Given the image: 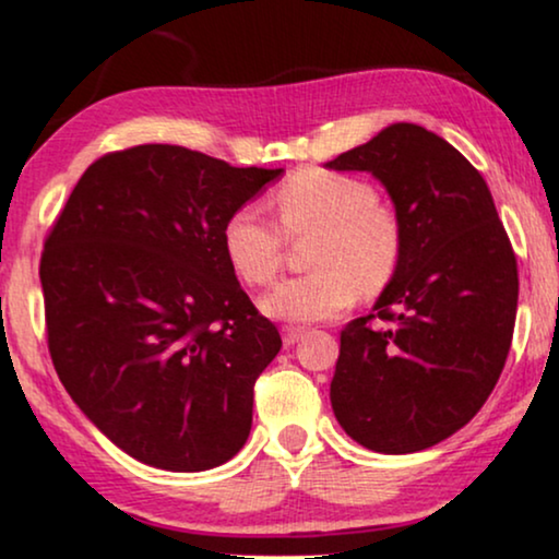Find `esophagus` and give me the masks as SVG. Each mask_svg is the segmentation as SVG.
I'll list each match as a JSON object with an SVG mask.
<instances>
[{
	"label": "esophagus",
	"mask_w": 559,
	"mask_h": 559,
	"mask_svg": "<svg viewBox=\"0 0 559 559\" xmlns=\"http://www.w3.org/2000/svg\"><path fill=\"white\" fill-rule=\"evenodd\" d=\"M302 334H306L302 326H282V342H285V347H293L295 342H300Z\"/></svg>",
	"instance_id": "34e87169"
}]
</instances>
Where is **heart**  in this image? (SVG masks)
Listing matches in <instances>:
<instances>
[{
	"label": "heart",
	"mask_w": 559,
	"mask_h": 559,
	"mask_svg": "<svg viewBox=\"0 0 559 559\" xmlns=\"http://www.w3.org/2000/svg\"><path fill=\"white\" fill-rule=\"evenodd\" d=\"M274 210L287 236L316 230L308 264L313 272L282 280L261 298L266 316L280 321H321L347 311L362 295L389 285L402 259V225L376 189L357 176L306 168L274 191ZM243 204L223 227V251L246 285L261 287L277 277L285 236Z\"/></svg>",
	"instance_id": "obj_1"
}]
</instances>
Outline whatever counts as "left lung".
I'll use <instances>...</instances> for the list:
<instances>
[{"label":"left lung","instance_id":"8db88e82","mask_svg":"<svg viewBox=\"0 0 559 559\" xmlns=\"http://www.w3.org/2000/svg\"><path fill=\"white\" fill-rule=\"evenodd\" d=\"M326 168L373 174L402 225L376 313L342 329L332 409L370 451H425L469 423L502 373L519 306L513 246L479 170L417 123H391Z\"/></svg>","mask_w":559,"mask_h":559}]
</instances>
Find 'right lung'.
Masks as SVG:
<instances>
[{"instance_id":"right-lung-1","label":"right lung","mask_w":559,"mask_h":559,"mask_svg":"<svg viewBox=\"0 0 559 559\" xmlns=\"http://www.w3.org/2000/svg\"><path fill=\"white\" fill-rule=\"evenodd\" d=\"M282 176L178 144L95 160L40 253L48 353L85 417L168 472L225 464L282 347L223 251L227 217Z\"/></svg>"}]
</instances>
